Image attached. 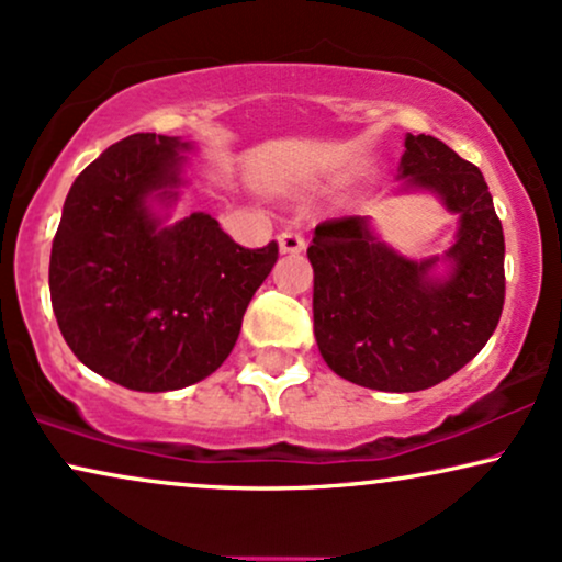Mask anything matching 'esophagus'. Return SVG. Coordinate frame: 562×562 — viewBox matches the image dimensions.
Segmentation results:
<instances>
[{"label": "esophagus", "mask_w": 562, "mask_h": 562, "mask_svg": "<svg viewBox=\"0 0 562 562\" xmlns=\"http://www.w3.org/2000/svg\"><path fill=\"white\" fill-rule=\"evenodd\" d=\"M279 247H281V252L296 255L304 249V237L300 232H294V228H286V232L279 234Z\"/></svg>", "instance_id": "34e87169"}]
</instances>
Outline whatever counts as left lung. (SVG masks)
<instances>
[{
    "label": "left lung",
    "instance_id": "8db88e82",
    "mask_svg": "<svg viewBox=\"0 0 562 562\" xmlns=\"http://www.w3.org/2000/svg\"><path fill=\"white\" fill-rule=\"evenodd\" d=\"M401 177L440 195L461 224L438 260H408L372 234L364 216L315 226V341L336 375L372 391L412 393L442 383L480 355L505 302V239L487 182L432 135H406Z\"/></svg>",
    "mask_w": 562,
    "mask_h": 562
}]
</instances>
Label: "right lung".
<instances>
[{"label":"right lung","mask_w":562,"mask_h":562,"mask_svg":"<svg viewBox=\"0 0 562 562\" xmlns=\"http://www.w3.org/2000/svg\"><path fill=\"white\" fill-rule=\"evenodd\" d=\"M190 143L137 133L103 150L69 187L48 289L82 364L130 391L164 393L216 372L232 355L279 245L247 249L207 213L164 226Z\"/></svg>","instance_id":"add662e5"}]
</instances>
